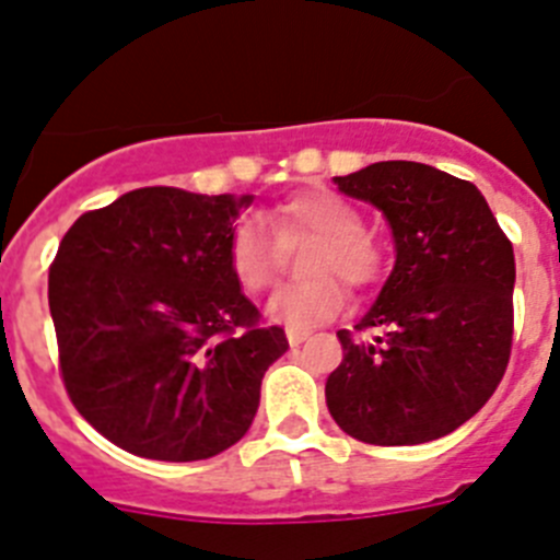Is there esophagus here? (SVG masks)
Masks as SVG:
<instances>
[{"label":"esophagus","mask_w":560,"mask_h":560,"mask_svg":"<svg viewBox=\"0 0 560 560\" xmlns=\"http://www.w3.org/2000/svg\"><path fill=\"white\" fill-rule=\"evenodd\" d=\"M285 339H289L291 348H300L305 339H308V330H296V328H289L285 330Z\"/></svg>","instance_id":"34e87169"}]
</instances>
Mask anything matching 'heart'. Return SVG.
Returning <instances> with one entry per match:
<instances>
[{
	"label": "heart",
	"instance_id": "b5f03b06",
	"mask_svg": "<svg viewBox=\"0 0 560 560\" xmlns=\"http://www.w3.org/2000/svg\"><path fill=\"white\" fill-rule=\"evenodd\" d=\"M280 237L316 235L305 269L314 277L283 285L266 303L271 323L289 328H311L325 323L345 303V289L334 275L350 285H368L378 277V246L364 235V221L350 201L330 190H305L275 210ZM277 241L264 221L244 219L230 235V269L241 289L257 294L275 280Z\"/></svg>",
	"mask_w": 560,
	"mask_h": 560
}]
</instances>
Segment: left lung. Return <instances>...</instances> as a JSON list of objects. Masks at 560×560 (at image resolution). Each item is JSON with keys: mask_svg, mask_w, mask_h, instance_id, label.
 Instances as JSON below:
<instances>
[{"mask_svg": "<svg viewBox=\"0 0 560 560\" xmlns=\"http://www.w3.org/2000/svg\"><path fill=\"white\" fill-rule=\"evenodd\" d=\"M384 212L395 266L341 359L325 400L341 432L373 446L446 438L485 407L513 339V246L482 192L420 162H375L334 176Z\"/></svg>", "mask_w": 560, "mask_h": 560, "instance_id": "obj_1", "label": "left lung"}]
</instances>
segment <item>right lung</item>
<instances>
[{
    "label": "right lung",
    "instance_id": "1",
    "mask_svg": "<svg viewBox=\"0 0 560 560\" xmlns=\"http://www.w3.org/2000/svg\"><path fill=\"white\" fill-rule=\"evenodd\" d=\"M255 196L140 187L69 226L49 314L78 412L137 457L192 463L244 438L266 370L289 350L230 269Z\"/></svg>",
    "mask_w": 560,
    "mask_h": 560
}]
</instances>
